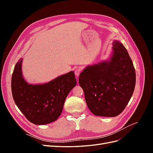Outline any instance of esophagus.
Returning <instances> with one entry per match:
<instances>
[{"label":"esophagus","mask_w":153,"mask_h":153,"mask_svg":"<svg viewBox=\"0 0 153 153\" xmlns=\"http://www.w3.org/2000/svg\"><path fill=\"white\" fill-rule=\"evenodd\" d=\"M81 71H82V68H76V69H75V75H76V76H79Z\"/></svg>","instance_id":"esophagus-1"}]
</instances>
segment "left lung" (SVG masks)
Returning <instances> with one entry per match:
<instances>
[{
  "label": "left lung",
  "instance_id": "left-lung-1",
  "mask_svg": "<svg viewBox=\"0 0 153 153\" xmlns=\"http://www.w3.org/2000/svg\"><path fill=\"white\" fill-rule=\"evenodd\" d=\"M112 45L109 58L86 66L78 79L88 108L96 116H117L135 89V69L127 50L117 40Z\"/></svg>",
  "mask_w": 153,
  "mask_h": 153
}]
</instances>
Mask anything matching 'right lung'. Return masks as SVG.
Here are the masks:
<instances>
[{"instance_id":"add662e5","label":"right lung","mask_w":153,"mask_h":153,"mask_svg":"<svg viewBox=\"0 0 153 153\" xmlns=\"http://www.w3.org/2000/svg\"><path fill=\"white\" fill-rule=\"evenodd\" d=\"M21 58L12 75L11 91L15 103L29 121L36 125L52 123L62 112L64 101L76 80L73 71L45 84H30L23 76Z\"/></svg>"}]
</instances>
